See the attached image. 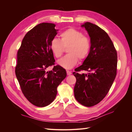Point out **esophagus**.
<instances>
[{"mask_svg": "<svg viewBox=\"0 0 132 132\" xmlns=\"http://www.w3.org/2000/svg\"><path fill=\"white\" fill-rule=\"evenodd\" d=\"M67 75H70L71 74V72L69 70H67Z\"/></svg>", "mask_w": 132, "mask_h": 132, "instance_id": "34e87169", "label": "esophagus"}]
</instances>
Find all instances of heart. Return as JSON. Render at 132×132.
Masks as SVG:
<instances>
[{
	"mask_svg": "<svg viewBox=\"0 0 132 132\" xmlns=\"http://www.w3.org/2000/svg\"><path fill=\"white\" fill-rule=\"evenodd\" d=\"M60 37L61 40L54 38L50 43L51 51L57 58H61L64 47H68V54L58 62L60 65L65 69H71L77 64L79 59L82 61L88 56L91 48L90 39L81 31L69 28L61 33Z\"/></svg>",
	"mask_w": 132,
	"mask_h": 132,
	"instance_id": "heart-1",
	"label": "heart"
}]
</instances>
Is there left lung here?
<instances>
[{
    "label": "left lung",
    "mask_w": 132,
    "mask_h": 132,
    "mask_svg": "<svg viewBox=\"0 0 132 132\" xmlns=\"http://www.w3.org/2000/svg\"><path fill=\"white\" fill-rule=\"evenodd\" d=\"M84 27L90 37L91 48L82 65L75 69L74 96L83 106L97 105L109 93L117 75V53L109 36L101 28L86 22ZM82 70L88 75H80Z\"/></svg>",
    "instance_id": "1"
}]
</instances>
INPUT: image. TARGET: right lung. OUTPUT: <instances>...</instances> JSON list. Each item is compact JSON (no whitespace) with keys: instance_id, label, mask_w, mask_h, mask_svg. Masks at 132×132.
Masks as SVG:
<instances>
[{"instance_id":"add662e5","label":"right lung","mask_w":132,"mask_h":132,"mask_svg":"<svg viewBox=\"0 0 132 132\" xmlns=\"http://www.w3.org/2000/svg\"><path fill=\"white\" fill-rule=\"evenodd\" d=\"M55 25L44 22L35 26L23 37L17 53L15 74L27 100L37 107H45L53 101L57 87L67 77L65 70L54 65L50 43L57 34ZM54 65L47 72L48 66Z\"/></svg>"}]
</instances>
